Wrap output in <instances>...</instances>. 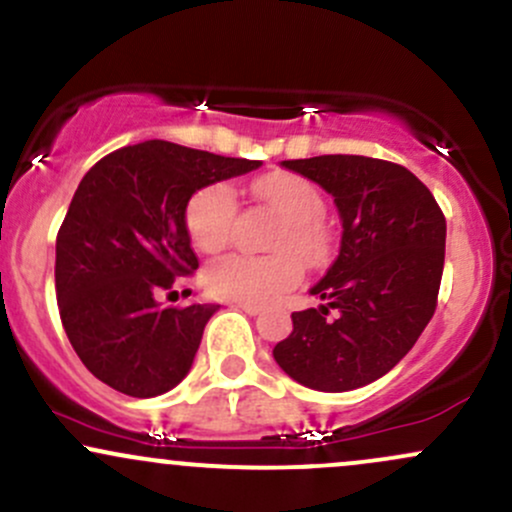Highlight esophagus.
<instances>
[{
	"instance_id": "obj_1",
	"label": "esophagus",
	"mask_w": 512,
	"mask_h": 512,
	"mask_svg": "<svg viewBox=\"0 0 512 512\" xmlns=\"http://www.w3.org/2000/svg\"><path fill=\"white\" fill-rule=\"evenodd\" d=\"M235 308H240V311H245L247 316H257V313H262V306H257V303H245V301H233Z\"/></svg>"
}]
</instances>
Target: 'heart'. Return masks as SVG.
Wrapping results in <instances>:
<instances>
[{
	"label": "heart",
	"mask_w": 512,
	"mask_h": 512,
	"mask_svg": "<svg viewBox=\"0 0 512 512\" xmlns=\"http://www.w3.org/2000/svg\"><path fill=\"white\" fill-rule=\"evenodd\" d=\"M257 199L284 218V228L274 240L277 255H223L206 269V286L221 299L267 303L282 291L301 282L303 267L318 265L330 250V235L320 223L325 199L311 179L291 172H272L255 179ZM238 199L228 184H209L199 189L187 204V230L201 252H218L233 233ZM297 255L294 256L293 252Z\"/></svg>",
	"instance_id": "1"
}]
</instances>
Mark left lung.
Here are the masks:
<instances>
[{"instance_id": "8db88e82", "label": "left lung", "mask_w": 512, "mask_h": 512, "mask_svg": "<svg viewBox=\"0 0 512 512\" xmlns=\"http://www.w3.org/2000/svg\"><path fill=\"white\" fill-rule=\"evenodd\" d=\"M286 170L333 194L340 252L313 286L325 306L291 313L294 330L274 347L291 379L316 391H352L391 372L437 306L445 267V213L403 165L364 155L284 160ZM330 307L339 311L328 319Z\"/></svg>"}]
</instances>
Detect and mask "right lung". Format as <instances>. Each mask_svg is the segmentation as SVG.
Here are the masks:
<instances>
[{"label": "right lung", "mask_w": 512, "mask_h": 512, "mask_svg": "<svg viewBox=\"0 0 512 512\" xmlns=\"http://www.w3.org/2000/svg\"><path fill=\"white\" fill-rule=\"evenodd\" d=\"M260 165L145 140L84 174L55 240V294L67 340L99 381L150 398L187 376L218 308L157 303L160 291L199 267L187 204L201 187Z\"/></svg>", "instance_id": "obj_1"}]
</instances>
